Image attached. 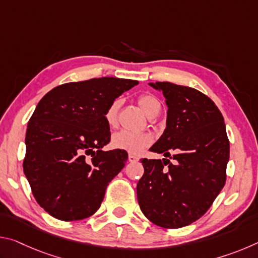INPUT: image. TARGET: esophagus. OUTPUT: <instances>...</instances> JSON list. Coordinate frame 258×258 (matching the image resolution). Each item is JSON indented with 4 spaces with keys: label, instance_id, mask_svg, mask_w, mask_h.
<instances>
[{
    "label": "esophagus",
    "instance_id": "1",
    "mask_svg": "<svg viewBox=\"0 0 258 258\" xmlns=\"http://www.w3.org/2000/svg\"><path fill=\"white\" fill-rule=\"evenodd\" d=\"M139 160V158L137 156H134V155H128V161L130 163H137V161Z\"/></svg>",
    "mask_w": 258,
    "mask_h": 258
}]
</instances>
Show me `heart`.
<instances>
[{"mask_svg": "<svg viewBox=\"0 0 258 258\" xmlns=\"http://www.w3.org/2000/svg\"><path fill=\"white\" fill-rule=\"evenodd\" d=\"M138 103L142 111L149 117L154 118L160 111V102L155 95L141 94L138 98ZM121 106V100L115 99L109 104L104 118L109 126H115L118 120V112ZM152 143V137L148 133H132L127 131H119L112 135L111 147L113 149L121 150L128 154L139 155Z\"/></svg>", "mask_w": 258, "mask_h": 258, "instance_id": "obj_1", "label": "heart"}]
</instances>
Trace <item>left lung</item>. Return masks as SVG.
<instances>
[{"instance_id":"1","label":"left lung","mask_w":258,"mask_h":258,"mask_svg":"<svg viewBox=\"0 0 258 258\" xmlns=\"http://www.w3.org/2000/svg\"><path fill=\"white\" fill-rule=\"evenodd\" d=\"M167 103L164 134L150 151L173 159H141L137 185L142 213L152 223L178 229L206 213L226 181L230 143L224 118L211 98L190 86L150 83Z\"/></svg>"}]
</instances>
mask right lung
<instances>
[{"instance_id": "1", "label": "right lung", "mask_w": 258, "mask_h": 258, "mask_svg": "<svg viewBox=\"0 0 258 258\" xmlns=\"http://www.w3.org/2000/svg\"><path fill=\"white\" fill-rule=\"evenodd\" d=\"M138 81L116 77L71 82L52 89L28 121L23 167L38 205L61 221L98 211L127 152L102 151L110 141L104 113Z\"/></svg>"}]
</instances>
